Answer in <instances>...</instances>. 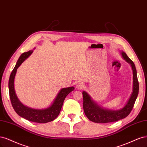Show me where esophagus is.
<instances>
[{
    "label": "esophagus",
    "instance_id": "esophagus-1",
    "mask_svg": "<svg viewBox=\"0 0 147 147\" xmlns=\"http://www.w3.org/2000/svg\"><path fill=\"white\" fill-rule=\"evenodd\" d=\"M76 88L78 89H83L84 88V84L82 82H79L76 85Z\"/></svg>",
    "mask_w": 147,
    "mask_h": 147
}]
</instances>
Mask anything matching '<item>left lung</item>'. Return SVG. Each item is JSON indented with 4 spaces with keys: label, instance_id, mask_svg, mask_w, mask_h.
<instances>
[{
    "label": "left lung",
    "instance_id": "1",
    "mask_svg": "<svg viewBox=\"0 0 147 147\" xmlns=\"http://www.w3.org/2000/svg\"><path fill=\"white\" fill-rule=\"evenodd\" d=\"M121 54L127 63H129L132 69L133 73V86H132V92L127 101L126 105L121 109L117 111L108 110L98 106L94 102L89 94L84 91L82 92L84 102L83 108L84 113L88 119L94 123H106L117 121L123 119L128 115L134 107L135 101L139 93V82L137 79V71L135 65L124 52L121 51Z\"/></svg>",
    "mask_w": 147,
    "mask_h": 147
}]
</instances>
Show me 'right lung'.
Returning <instances> with one entry per match:
<instances>
[{
	"label": "right lung",
	"instance_id": "obj_1",
	"mask_svg": "<svg viewBox=\"0 0 147 147\" xmlns=\"http://www.w3.org/2000/svg\"><path fill=\"white\" fill-rule=\"evenodd\" d=\"M32 53L33 51L32 50L27 53H24L19 58L9 79V94H10L12 106L19 115L32 122L46 123L53 121L58 117L65 98L70 92L74 90V87H69L61 88L55 97L53 103L49 107L44 109H35L22 105L16 94L15 87H14V80H15L17 69Z\"/></svg>",
	"mask_w": 147,
	"mask_h": 147
}]
</instances>
